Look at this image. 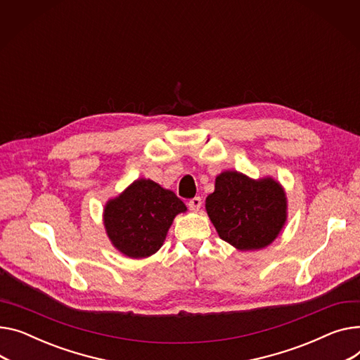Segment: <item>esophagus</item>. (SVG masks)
<instances>
[{
    "label": "esophagus",
    "mask_w": 360,
    "mask_h": 360,
    "mask_svg": "<svg viewBox=\"0 0 360 360\" xmlns=\"http://www.w3.org/2000/svg\"><path fill=\"white\" fill-rule=\"evenodd\" d=\"M201 205H202V200H201L200 197H194V198H191V200L188 201V207H189V210H191V211H194V212L200 211Z\"/></svg>",
    "instance_id": "34e87169"
}]
</instances>
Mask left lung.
<instances>
[{
    "instance_id": "1",
    "label": "left lung",
    "mask_w": 360,
    "mask_h": 360,
    "mask_svg": "<svg viewBox=\"0 0 360 360\" xmlns=\"http://www.w3.org/2000/svg\"><path fill=\"white\" fill-rule=\"evenodd\" d=\"M205 210L224 242L238 250H257L281 233L286 221V195L274 178L255 181L237 171H226L215 178Z\"/></svg>"
}]
</instances>
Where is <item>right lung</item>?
Returning <instances> with one entry per match:
<instances>
[{
    "mask_svg": "<svg viewBox=\"0 0 360 360\" xmlns=\"http://www.w3.org/2000/svg\"><path fill=\"white\" fill-rule=\"evenodd\" d=\"M185 211L172 191L141 178L105 204L104 226L117 250L133 259L148 257L162 248L175 215Z\"/></svg>",
    "mask_w": 360,
    "mask_h": 360,
    "instance_id": "right-lung-1",
    "label": "right lung"
}]
</instances>
